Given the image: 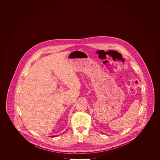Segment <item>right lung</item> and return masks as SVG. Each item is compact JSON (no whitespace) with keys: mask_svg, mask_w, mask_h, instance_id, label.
<instances>
[{"mask_svg":"<svg viewBox=\"0 0 160 160\" xmlns=\"http://www.w3.org/2000/svg\"><path fill=\"white\" fill-rule=\"evenodd\" d=\"M63 133H62V134H63ZM50 137H56V136H50Z\"/></svg>","mask_w":160,"mask_h":160,"instance_id":"obj_1","label":"right lung"}]
</instances>
